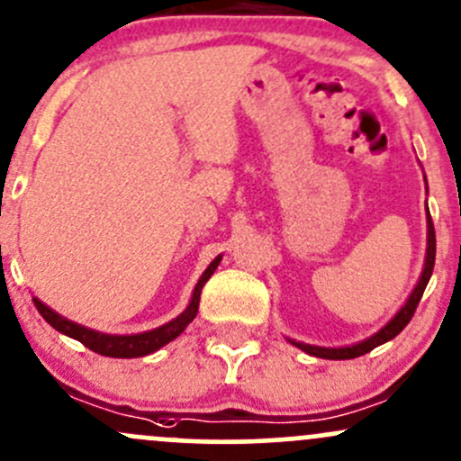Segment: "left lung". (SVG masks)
I'll use <instances>...</instances> for the list:
<instances>
[{
    "label": "left lung",
    "mask_w": 461,
    "mask_h": 461,
    "mask_svg": "<svg viewBox=\"0 0 461 461\" xmlns=\"http://www.w3.org/2000/svg\"><path fill=\"white\" fill-rule=\"evenodd\" d=\"M424 184H427V176H424ZM433 265H436V230H433V221H431V214H429V207H427V254H424L422 273H420L418 285L413 286L411 295L407 297V302H404V304L401 306V311H398L396 315H393L392 320H389L385 326L381 328V330L374 332L372 337L363 339V341L352 343V346H339V348L311 346V343L295 341V339H288V341H291L295 348H300V350H304L306 354H311V357L332 358V361H343V358H357V357H361V354H367L370 350H374V348L383 346V343H387L389 339L396 337L398 332H401L402 328L407 326L409 321H411L413 312H416V306L420 304V297H422L424 288H427L429 280H431Z\"/></svg>",
    "instance_id": "left-lung-1"
}]
</instances>
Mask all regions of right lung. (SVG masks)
<instances>
[{"mask_svg":"<svg viewBox=\"0 0 461 461\" xmlns=\"http://www.w3.org/2000/svg\"><path fill=\"white\" fill-rule=\"evenodd\" d=\"M221 260H222V256H216L214 260L207 265L203 276L199 277L194 291H192L190 304L185 306V311L181 312L179 317H175L173 321L164 323V326L153 328V330L138 332V335H107V332H100V330H94V328L80 326V323H76L72 320H68V317L59 315L57 311H52L48 304H43L39 297H34V306H37V311L41 312L43 320L48 321L54 330H59L60 335H68V337L76 339V341L83 343L85 348L103 354V357H113V358L146 357V354L157 352L159 348H164L166 343H170L173 339L179 337L181 332L188 328V323L194 320L196 312H199L201 291H203L205 282L210 280L212 273L216 271V267L221 265Z\"/></svg>","mask_w":461,"mask_h":461,"instance_id":"add662e5","label":"right lung"}]
</instances>
